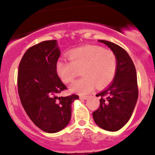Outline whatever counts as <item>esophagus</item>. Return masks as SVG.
<instances>
[{"label": "esophagus", "instance_id": "obj_1", "mask_svg": "<svg viewBox=\"0 0 155 155\" xmlns=\"http://www.w3.org/2000/svg\"><path fill=\"white\" fill-rule=\"evenodd\" d=\"M90 97V96H79L80 99H82V100H87Z\"/></svg>", "mask_w": 155, "mask_h": 155}]
</instances>
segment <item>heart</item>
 Here are the masks:
<instances>
[{
    "label": "heart",
    "mask_w": 155,
    "mask_h": 155,
    "mask_svg": "<svg viewBox=\"0 0 155 155\" xmlns=\"http://www.w3.org/2000/svg\"><path fill=\"white\" fill-rule=\"evenodd\" d=\"M70 62L58 60L56 70L65 83H71L80 74L84 76L71 86L73 92L86 95L97 88H104L111 83L117 69V57L109 49L95 45H86L68 52Z\"/></svg>",
    "instance_id": "obj_1"
}]
</instances>
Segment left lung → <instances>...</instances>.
Here are the masks:
<instances>
[{
    "mask_svg": "<svg viewBox=\"0 0 155 155\" xmlns=\"http://www.w3.org/2000/svg\"><path fill=\"white\" fill-rule=\"evenodd\" d=\"M99 42L108 46L117 60L116 75L107 88L96 95L100 96V107L92 113L99 127L114 132L128 122L138 96L136 70L130 57L123 48L104 40Z\"/></svg>",
    "mask_w": 155,
    "mask_h": 155,
    "instance_id": "left-lung-1",
    "label": "left lung"
}]
</instances>
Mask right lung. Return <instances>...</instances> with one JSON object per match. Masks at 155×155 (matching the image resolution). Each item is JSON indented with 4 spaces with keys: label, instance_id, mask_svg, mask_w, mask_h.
<instances>
[{
    "label": "right lung",
    "instance_id": "add662e5",
    "mask_svg": "<svg viewBox=\"0 0 155 155\" xmlns=\"http://www.w3.org/2000/svg\"><path fill=\"white\" fill-rule=\"evenodd\" d=\"M60 56L57 40L30 47L19 65L17 87L25 111L37 127L49 133L62 130L71 117V104L77 95L58 97L67 87L58 75Z\"/></svg>",
    "mask_w": 155,
    "mask_h": 155
}]
</instances>
